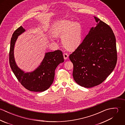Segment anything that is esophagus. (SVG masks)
I'll list each match as a JSON object with an SVG mask.
<instances>
[{
	"mask_svg": "<svg viewBox=\"0 0 125 125\" xmlns=\"http://www.w3.org/2000/svg\"><path fill=\"white\" fill-rule=\"evenodd\" d=\"M63 57H64V60H66V59H68V54L64 53L63 54Z\"/></svg>",
	"mask_w": 125,
	"mask_h": 125,
	"instance_id": "1",
	"label": "esophagus"
}]
</instances>
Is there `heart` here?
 <instances>
[{
    "label": "heart",
    "mask_w": 125,
    "mask_h": 125,
    "mask_svg": "<svg viewBox=\"0 0 125 125\" xmlns=\"http://www.w3.org/2000/svg\"><path fill=\"white\" fill-rule=\"evenodd\" d=\"M52 30L54 36L62 38V44L68 50H75L81 43L82 28L79 22L67 20L58 21L53 25Z\"/></svg>",
    "instance_id": "b5f03b06"
}]
</instances>
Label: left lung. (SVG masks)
<instances>
[{
    "label": "left lung",
    "instance_id": "obj_1",
    "mask_svg": "<svg viewBox=\"0 0 125 125\" xmlns=\"http://www.w3.org/2000/svg\"><path fill=\"white\" fill-rule=\"evenodd\" d=\"M81 44L69 56L73 65L75 82L92 88L104 81L113 71L117 62L115 37L111 28L99 18Z\"/></svg>",
    "mask_w": 125,
    "mask_h": 125
}]
</instances>
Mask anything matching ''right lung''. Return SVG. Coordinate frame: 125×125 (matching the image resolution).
<instances>
[{"label":"right lung","mask_w":125,"mask_h":125,"mask_svg":"<svg viewBox=\"0 0 125 125\" xmlns=\"http://www.w3.org/2000/svg\"><path fill=\"white\" fill-rule=\"evenodd\" d=\"M25 31V30L21 26L12 34L9 54L10 66L18 81L25 89L34 92L44 91L52 85L57 66L64 62L62 52L57 50L45 53L43 61L34 71L26 73L23 71L15 62L14 49L18 36Z\"/></svg>","instance_id":"add662e5"}]
</instances>
